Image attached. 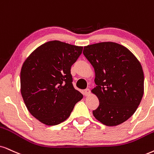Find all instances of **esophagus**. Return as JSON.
<instances>
[{"instance_id":"esophagus-1","label":"esophagus","mask_w":154,"mask_h":154,"mask_svg":"<svg viewBox=\"0 0 154 154\" xmlns=\"http://www.w3.org/2000/svg\"><path fill=\"white\" fill-rule=\"evenodd\" d=\"M83 94L85 96H89V94H90V90L89 89H85L83 91Z\"/></svg>"}]
</instances>
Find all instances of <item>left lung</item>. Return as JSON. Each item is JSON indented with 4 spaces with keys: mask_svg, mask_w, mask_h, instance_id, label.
<instances>
[{
    "mask_svg": "<svg viewBox=\"0 0 154 154\" xmlns=\"http://www.w3.org/2000/svg\"><path fill=\"white\" fill-rule=\"evenodd\" d=\"M83 54L95 72L97 86L91 91L100 104L93 115L108 126L124 123L137 111L144 91L139 60L126 47L112 42L84 47Z\"/></svg>",
    "mask_w": 154,
    "mask_h": 154,
    "instance_id": "obj_1",
    "label": "left lung"
}]
</instances>
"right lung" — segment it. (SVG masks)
I'll use <instances>...</instances> for the list:
<instances>
[{"instance_id": "right-lung-1", "label": "right lung", "mask_w": 154, "mask_h": 154, "mask_svg": "<svg viewBox=\"0 0 154 154\" xmlns=\"http://www.w3.org/2000/svg\"><path fill=\"white\" fill-rule=\"evenodd\" d=\"M83 47L52 40L37 48L23 64L20 92L29 112L47 126L70 116L83 95L74 88L71 66Z\"/></svg>"}]
</instances>
